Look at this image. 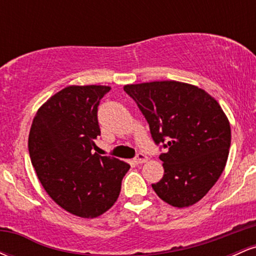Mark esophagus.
I'll return each instance as SVG.
<instances>
[{"label": "esophagus", "mask_w": 256, "mask_h": 256, "mask_svg": "<svg viewBox=\"0 0 256 256\" xmlns=\"http://www.w3.org/2000/svg\"><path fill=\"white\" fill-rule=\"evenodd\" d=\"M146 160H148V158L144 154H142V152H140V154H137V156H136V158H134V162L137 164H144V162H146Z\"/></svg>", "instance_id": "1"}]
</instances>
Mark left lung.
Here are the masks:
<instances>
[{"instance_id": "obj_1", "label": "left lung", "mask_w": 256, "mask_h": 256, "mask_svg": "<svg viewBox=\"0 0 256 256\" xmlns=\"http://www.w3.org/2000/svg\"><path fill=\"white\" fill-rule=\"evenodd\" d=\"M124 90L142 110L160 155L164 177L152 184L177 208L198 202L216 183L228 161L231 128L216 98L196 85L177 80L128 84Z\"/></svg>"}]
</instances>
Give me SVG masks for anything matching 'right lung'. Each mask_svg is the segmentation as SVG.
<instances>
[{"instance_id":"right-lung-1","label":"right lung","mask_w":256,"mask_h":256,"mask_svg":"<svg viewBox=\"0 0 256 256\" xmlns=\"http://www.w3.org/2000/svg\"><path fill=\"white\" fill-rule=\"evenodd\" d=\"M107 85H70L38 108L28 152L40 184L73 216L98 218L116 204L130 168L119 158L92 154L100 136L98 107Z\"/></svg>"}]
</instances>
